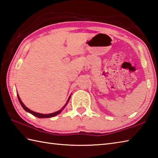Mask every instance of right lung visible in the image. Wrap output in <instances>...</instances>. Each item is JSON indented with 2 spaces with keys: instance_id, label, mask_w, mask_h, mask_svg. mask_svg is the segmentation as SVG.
Returning a JSON list of instances; mask_svg holds the SVG:
<instances>
[{
  "instance_id": "right-lung-1",
  "label": "right lung",
  "mask_w": 158,
  "mask_h": 158,
  "mask_svg": "<svg viewBox=\"0 0 158 158\" xmlns=\"http://www.w3.org/2000/svg\"><path fill=\"white\" fill-rule=\"evenodd\" d=\"M18 100H19V103L21 104V105H22V106L23 107V109H24V110H26V111H27V112H28V113H31L32 115H35V116H36V117H39V118H47V117H54V116H56V115H58V114H59L60 113H61L62 110H63V109L64 108L65 106L66 105V104L68 103L69 100V99H70V97L69 98L68 100H67V102L66 103L65 106H64V107H62V108L61 109H60V110H58V111H56V112H55V113H49V114H41V113H36V112L32 111V110H31V109H29L27 108V107H26L24 105H23V103L22 102L21 99L19 98V97L18 94Z\"/></svg>"
}]
</instances>
